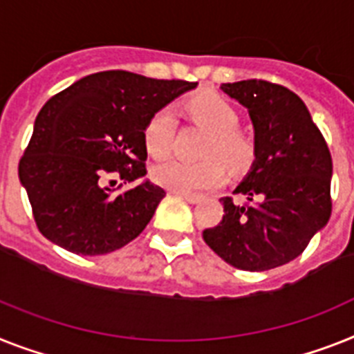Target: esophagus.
I'll list each match as a JSON object with an SVG mask.
<instances>
[{"mask_svg":"<svg viewBox=\"0 0 354 354\" xmlns=\"http://www.w3.org/2000/svg\"><path fill=\"white\" fill-rule=\"evenodd\" d=\"M171 194L179 195V197H183L184 201H188L189 204H195L198 203L201 198H203V195H197V194H188V192H171Z\"/></svg>","mask_w":354,"mask_h":354,"instance_id":"1","label":"esophagus"}]
</instances>
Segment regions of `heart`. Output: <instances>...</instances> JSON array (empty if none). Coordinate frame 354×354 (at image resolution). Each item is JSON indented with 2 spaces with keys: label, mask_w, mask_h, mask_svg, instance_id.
I'll return each mask as SVG.
<instances>
[{
  "label": "heart",
  "mask_w": 354,
  "mask_h": 354,
  "mask_svg": "<svg viewBox=\"0 0 354 354\" xmlns=\"http://www.w3.org/2000/svg\"><path fill=\"white\" fill-rule=\"evenodd\" d=\"M184 112L195 124L209 131L204 142L203 160L186 162L179 159L162 160L151 168V179L171 192H198L217 188L226 179L221 163L233 174L246 171L257 156L255 139L239 128L241 112L217 92H198L184 103ZM174 113L168 108L157 110L146 121L142 142L151 157L160 159L171 148ZM218 158L221 160H218Z\"/></svg>",
  "instance_id": "obj_1"
}]
</instances>
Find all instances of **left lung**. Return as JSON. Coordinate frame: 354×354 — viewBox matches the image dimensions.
Instances as JSON below:
<instances>
[{
  "mask_svg": "<svg viewBox=\"0 0 354 354\" xmlns=\"http://www.w3.org/2000/svg\"><path fill=\"white\" fill-rule=\"evenodd\" d=\"M221 88L248 108L257 156L233 192L246 203L221 198L223 221L204 230L203 239L236 270H273L297 259L328 224L331 153L308 106L282 84L248 79Z\"/></svg>",
  "mask_w": 354,
  "mask_h": 354,
  "instance_id": "obj_1",
  "label": "left lung"
}]
</instances>
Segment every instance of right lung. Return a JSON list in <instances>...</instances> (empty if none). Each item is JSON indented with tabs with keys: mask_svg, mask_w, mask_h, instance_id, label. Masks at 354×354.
I'll list each match as a JSON object with an SVG mask.
<instances>
[{
	"mask_svg": "<svg viewBox=\"0 0 354 354\" xmlns=\"http://www.w3.org/2000/svg\"><path fill=\"white\" fill-rule=\"evenodd\" d=\"M195 86L106 70L48 99L19 160L37 230L66 251L90 257L141 235L166 192L150 180L119 192L122 184L113 188L110 175L124 184L145 177L146 121Z\"/></svg>",
	"mask_w": 354,
	"mask_h": 354,
	"instance_id": "obj_1",
	"label": "right lung"
}]
</instances>
